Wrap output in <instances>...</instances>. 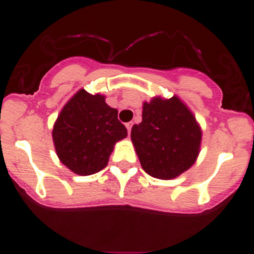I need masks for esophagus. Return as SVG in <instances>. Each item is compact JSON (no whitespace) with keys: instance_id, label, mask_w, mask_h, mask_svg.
Segmentation results:
<instances>
[{"instance_id":"esophagus-1","label":"esophagus","mask_w":254,"mask_h":254,"mask_svg":"<svg viewBox=\"0 0 254 254\" xmlns=\"http://www.w3.org/2000/svg\"><path fill=\"white\" fill-rule=\"evenodd\" d=\"M131 127H132V123H127V134L129 135H130V132H131Z\"/></svg>"}]
</instances>
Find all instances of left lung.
<instances>
[{"mask_svg": "<svg viewBox=\"0 0 254 254\" xmlns=\"http://www.w3.org/2000/svg\"><path fill=\"white\" fill-rule=\"evenodd\" d=\"M201 136L200 125L178 96L143 102L142 122L131 129L142 170L158 179H173L188 171L200 152Z\"/></svg>", "mask_w": 254, "mask_h": 254, "instance_id": "8db88e82", "label": "left lung"}]
</instances>
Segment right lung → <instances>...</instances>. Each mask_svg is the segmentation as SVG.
Listing matches in <instances>:
<instances>
[{"instance_id": "add662e5", "label": "right lung", "mask_w": 254, "mask_h": 254, "mask_svg": "<svg viewBox=\"0 0 254 254\" xmlns=\"http://www.w3.org/2000/svg\"><path fill=\"white\" fill-rule=\"evenodd\" d=\"M127 136L118 111L106 96L81 88L61 109L54 123L53 141L63 165L78 176H91L108 165L115 143Z\"/></svg>"}]
</instances>
